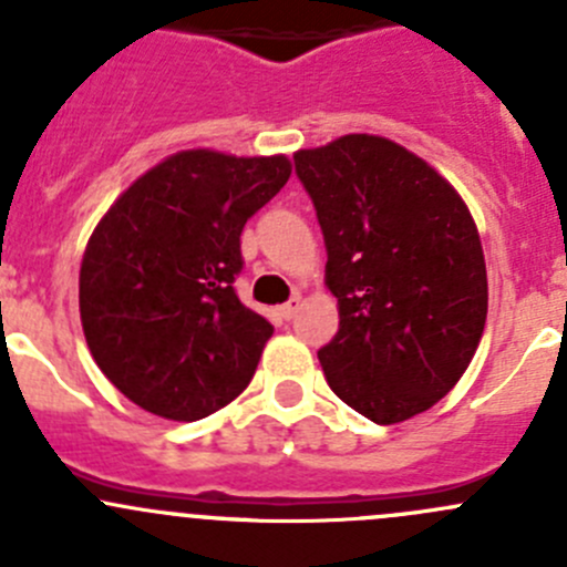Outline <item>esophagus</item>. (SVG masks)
Wrapping results in <instances>:
<instances>
[{
	"mask_svg": "<svg viewBox=\"0 0 567 567\" xmlns=\"http://www.w3.org/2000/svg\"><path fill=\"white\" fill-rule=\"evenodd\" d=\"M299 307H301V296L296 293L293 299L288 301V305H282V307H279V316H282L285 320H290V318L296 316V312H299Z\"/></svg>",
	"mask_w": 567,
	"mask_h": 567,
	"instance_id": "esophagus-1",
	"label": "esophagus"
}]
</instances>
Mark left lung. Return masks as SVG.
Returning a JSON list of instances; mask_svg holds the SVG:
<instances>
[{
  "label": "left lung",
  "mask_w": 567,
  "mask_h": 567,
  "mask_svg": "<svg viewBox=\"0 0 567 567\" xmlns=\"http://www.w3.org/2000/svg\"><path fill=\"white\" fill-rule=\"evenodd\" d=\"M293 164L340 307V329L318 351L331 392L379 425L427 411L458 384L485 329L472 214L436 169L384 136H340Z\"/></svg>",
  "instance_id": "left-lung-1"
}]
</instances>
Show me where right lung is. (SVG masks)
<instances>
[{"label": "right lung", "instance_id": "right-lung-1", "mask_svg": "<svg viewBox=\"0 0 567 567\" xmlns=\"http://www.w3.org/2000/svg\"><path fill=\"white\" fill-rule=\"evenodd\" d=\"M288 177L285 156L183 151L106 210L79 310L95 364L125 398L194 422L247 390L274 326L236 293L241 233Z\"/></svg>", "mask_w": 567, "mask_h": 567}]
</instances>
